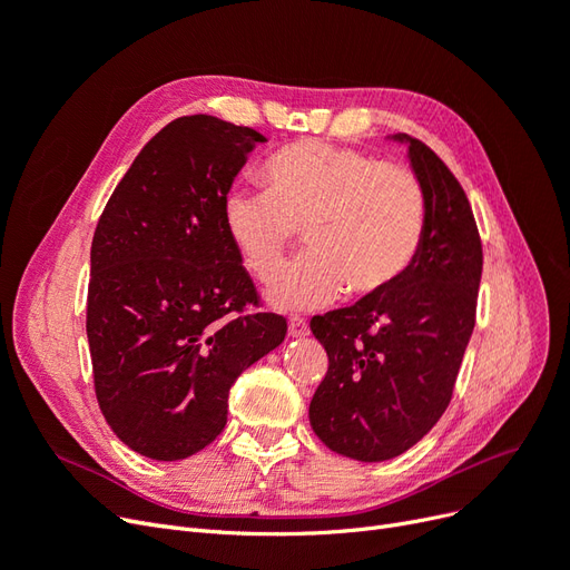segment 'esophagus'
<instances>
[{"instance_id":"obj_1","label":"esophagus","mask_w":570,"mask_h":570,"mask_svg":"<svg viewBox=\"0 0 570 570\" xmlns=\"http://www.w3.org/2000/svg\"><path fill=\"white\" fill-rule=\"evenodd\" d=\"M287 327H289V335H292V337H304V335H308V323H306L302 316H289Z\"/></svg>"}]
</instances>
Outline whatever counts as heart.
Listing matches in <instances>:
<instances>
[{"instance_id": "1", "label": "heart", "mask_w": 570, "mask_h": 570, "mask_svg": "<svg viewBox=\"0 0 570 570\" xmlns=\"http://www.w3.org/2000/svg\"><path fill=\"white\" fill-rule=\"evenodd\" d=\"M262 183L228 193L223 220L262 283L278 278L304 233L308 254L271 287L275 306L318 308L344 289L354 299L381 297L416 262L428 204L411 168L312 140L275 154Z\"/></svg>"}]
</instances>
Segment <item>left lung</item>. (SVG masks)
Masks as SVG:
<instances>
[{
	"instance_id": "obj_1",
	"label": "left lung",
	"mask_w": 570,
	"mask_h": 570,
	"mask_svg": "<svg viewBox=\"0 0 570 570\" xmlns=\"http://www.w3.org/2000/svg\"><path fill=\"white\" fill-rule=\"evenodd\" d=\"M409 145L425 193L416 262L381 297L312 318L327 371L308 406L321 442L356 461L406 452L450 406L475 325L482 243L469 197L425 142Z\"/></svg>"
}]
</instances>
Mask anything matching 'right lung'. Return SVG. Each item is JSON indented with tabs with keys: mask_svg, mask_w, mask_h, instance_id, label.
Masks as SVG:
<instances>
[{
	"mask_svg": "<svg viewBox=\"0 0 570 570\" xmlns=\"http://www.w3.org/2000/svg\"><path fill=\"white\" fill-rule=\"evenodd\" d=\"M262 132L216 116L170 120L137 154L92 237L88 342L95 394L132 452L178 461L228 423L237 375L278 347L223 202Z\"/></svg>",
	"mask_w": 570,
	"mask_h": 570,
	"instance_id": "right-lung-1",
	"label": "right lung"
}]
</instances>
